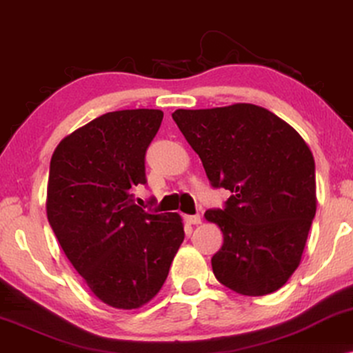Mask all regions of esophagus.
Listing matches in <instances>:
<instances>
[{"mask_svg":"<svg viewBox=\"0 0 353 353\" xmlns=\"http://www.w3.org/2000/svg\"><path fill=\"white\" fill-rule=\"evenodd\" d=\"M185 221L188 225H199L201 223V215H186Z\"/></svg>","mask_w":353,"mask_h":353,"instance_id":"esophagus-1","label":"esophagus"}]
</instances>
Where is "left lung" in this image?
I'll return each instance as SVG.
<instances>
[{
  "instance_id": "left-lung-1",
  "label": "left lung",
  "mask_w": 353,
  "mask_h": 353,
  "mask_svg": "<svg viewBox=\"0 0 353 353\" xmlns=\"http://www.w3.org/2000/svg\"><path fill=\"white\" fill-rule=\"evenodd\" d=\"M199 154L212 186L233 194L207 210L223 233L212 257L215 278L243 296H267L301 263L316 212L313 154L291 125L255 104L176 109L172 114Z\"/></svg>"
}]
</instances>
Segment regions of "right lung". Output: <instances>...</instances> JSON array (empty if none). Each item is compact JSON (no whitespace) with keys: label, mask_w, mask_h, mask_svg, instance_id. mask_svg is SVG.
I'll return each mask as SVG.
<instances>
[{"label":"right lung","mask_w":353,"mask_h":353,"mask_svg":"<svg viewBox=\"0 0 353 353\" xmlns=\"http://www.w3.org/2000/svg\"><path fill=\"white\" fill-rule=\"evenodd\" d=\"M162 119L159 109L108 112L67 134L50 163L48 221L90 291L122 310L156 297L185 239L180 215L132 199Z\"/></svg>","instance_id":"obj_1"}]
</instances>
